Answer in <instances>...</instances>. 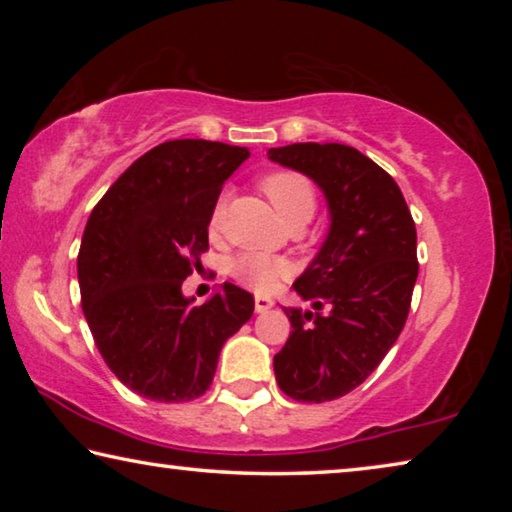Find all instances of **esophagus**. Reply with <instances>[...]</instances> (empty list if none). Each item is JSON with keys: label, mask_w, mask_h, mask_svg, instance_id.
<instances>
[{"label": "esophagus", "mask_w": 512, "mask_h": 512, "mask_svg": "<svg viewBox=\"0 0 512 512\" xmlns=\"http://www.w3.org/2000/svg\"><path fill=\"white\" fill-rule=\"evenodd\" d=\"M273 307V300L266 298V296H255V311L257 314H266L268 309Z\"/></svg>", "instance_id": "1"}]
</instances>
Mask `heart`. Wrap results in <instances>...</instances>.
<instances>
[{
  "label": "heart",
  "mask_w": 512,
  "mask_h": 512,
  "mask_svg": "<svg viewBox=\"0 0 512 512\" xmlns=\"http://www.w3.org/2000/svg\"><path fill=\"white\" fill-rule=\"evenodd\" d=\"M262 189L287 225L307 223L316 212L314 185L298 171L268 173L262 180ZM223 207L225 201L219 198L210 216L212 232L221 228ZM230 275L253 291H271L289 275V264L264 253H241L230 262Z\"/></svg>",
  "instance_id": "obj_1"
}]
</instances>
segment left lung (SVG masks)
I'll use <instances>...</instances> for the list:
<instances>
[{
  "instance_id": "left-lung-1",
  "label": "left lung",
  "mask_w": 512,
  "mask_h": 512,
  "mask_svg": "<svg viewBox=\"0 0 512 512\" xmlns=\"http://www.w3.org/2000/svg\"><path fill=\"white\" fill-rule=\"evenodd\" d=\"M268 158L323 189L329 232L293 289L314 311L284 309L291 334L275 354L277 386L329 402L368 379L400 336L418 280V235L395 180L345 144L302 142Z\"/></svg>"
}]
</instances>
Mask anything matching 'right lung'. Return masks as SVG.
I'll return each mask as SVG.
<instances>
[{
  "label": "right lung",
  "mask_w": 512,
  "mask_h": 512,
  "mask_svg": "<svg viewBox=\"0 0 512 512\" xmlns=\"http://www.w3.org/2000/svg\"><path fill=\"white\" fill-rule=\"evenodd\" d=\"M248 155L223 142H164L121 173L90 214L79 250L83 314L103 361L137 395L201 397L223 343L253 316V296L230 282L198 307L183 296L210 246L221 187Z\"/></svg>",
  "instance_id": "1"
}]
</instances>
